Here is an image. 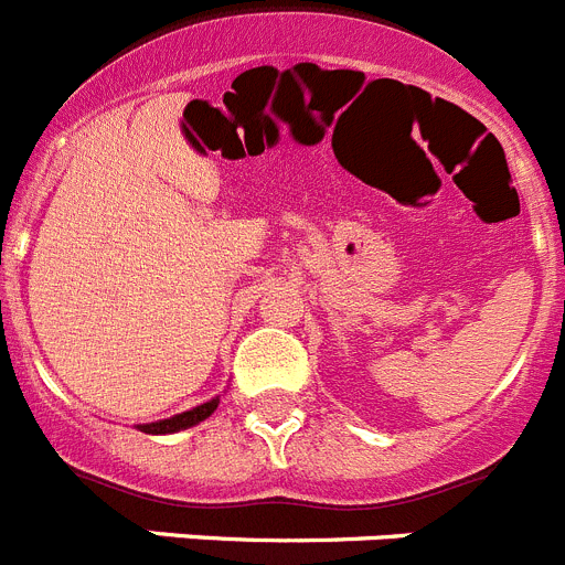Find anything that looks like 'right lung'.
Instances as JSON below:
<instances>
[{"instance_id": "obj_1", "label": "right lung", "mask_w": 565, "mask_h": 565, "mask_svg": "<svg viewBox=\"0 0 565 565\" xmlns=\"http://www.w3.org/2000/svg\"><path fill=\"white\" fill-rule=\"evenodd\" d=\"M215 408H218V397H212L210 403H201V406L190 408V412L173 414V417H168V420L142 423V426H137V428L145 434H175V431H181V428L199 426V423L206 420V417H210Z\"/></svg>"}]
</instances>
